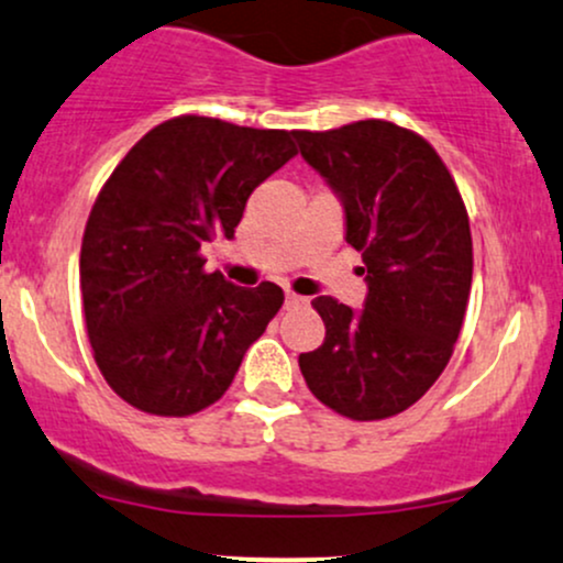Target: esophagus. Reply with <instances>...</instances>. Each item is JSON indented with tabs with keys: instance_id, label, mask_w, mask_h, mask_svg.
<instances>
[{
	"instance_id": "obj_1",
	"label": "esophagus",
	"mask_w": 563,
	"mask_h": 563,
	"mask_svg": "<svg viewBox=\"0 0 563 563\" xmlns=\"http://www.w3.org/2000/svg\"><path fill=\"white\" fill-rule=\"evenodd\" d=\"M302 302H306V298H300V295H295V292H287V295H284V306H287V308L302 306Z\"/></svg>"
}]
</instances>
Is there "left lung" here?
<instances>
[{
  "label": "left lung",
  "instance_id": "8db88e82",
  "mask_svg": "<svg viewBox=\"0 0 563 563\" xmlns=\"http://www.w3.org/2000/svg\"><path fill=\"white\" fill-rule=\"evenodd\" d=\"M300 154L345 205V242L369 284L362 313L321 295L327 327L300 372L324 407L385 420L426 396L450 364L473 279L471 223L460 188L418 132L385 119L295 132Z\"/></svg>",
  "mask_w": 563,
  "mask_h": 563
}]
</instances>
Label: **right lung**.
Masks as SVG:
<instances>
[{
  "instance_id": "add662e5",
  "label": "right lung",
  "mask_w": 563,
  "mask_h": 563,
  "mask_svg": "<svg viewBox=\"0 0 563 563\" xmlns=\"http://www.w3.org/2000/svg\"><path fill=\"white\" fill-rule=\"evenodd\" d=\"M295 132L183 117L156 124L103 183L79 282L95 364L141 412L188 418L229 390L284 292L207 274L201 247L233 236L250 194L298 154Z\"/></svg>"
}]
</instances>
